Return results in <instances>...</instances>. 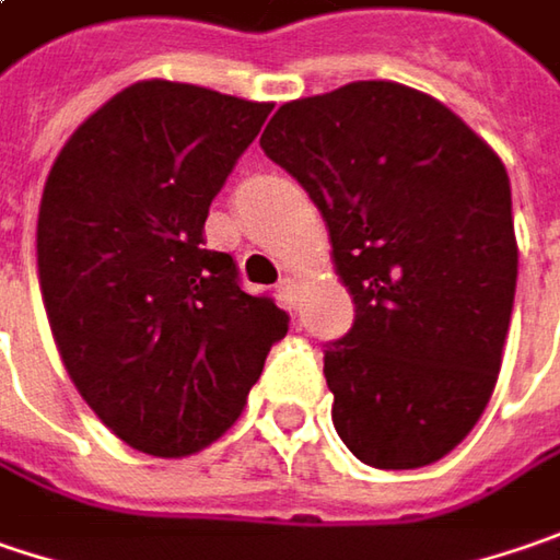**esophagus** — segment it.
Listing matches in <instances>:
<instances>
[{"instance_id": "obj_1", "label": "esophagus", "mask_w": 560, "mask_h": 560, "mask_svg": "<svg viewBox=\"0 0 560 560\" xmlns=\"http://www.w3.org/2000/svg\"><path fill=\"white\" fill-rule=\"evenodd\" d=\"M295 290H299V287H295L293 277H283V280L277 283V299H280V302H283L287 308H293V305H295Z\"/></svg>"}]
</instances>
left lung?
Segmentation results:
<instances>
[{"instance_id": "left-lung-1", "label": "left lung", "mask_w": 560, "mask_h": 560, "mask_svg": "<svg viewBox=\"0 0 560 560\" xmlns=\"http://www.w3.org/2000/svg\"><path fill=\"white\" fill-rule=\"evenodd\" d=\"M318 205L350 290L324 347L334 429L375 469H416L489 406L517 290L511 179L441 100L352 81L283 103L261 135Z\"/></svg>"}]
</instances>
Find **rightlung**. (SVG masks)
I'll use <instances>...</instances> for the list:
<instances>
[{"label":"right lung","mask_w":560,"mask_h":560,"mask_svg":"<svg viewBox=\"0 0 560 560\" xmlns=\"http://www.w3.org/2000/svg\"><path fill=\"white\" fill-rule=\"evenodd\" d=\"M273 103L138 81L74 128L37 217L46 318L100 422L188 457L238 419L290 318L205 248L210 201Z\"/></svg>","instance_id":"obj_1"}]
</instances>
